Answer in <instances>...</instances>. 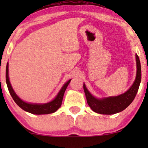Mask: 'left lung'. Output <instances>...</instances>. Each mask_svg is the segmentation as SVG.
I'll return each instance as SVG.
<instances>
[{
    "mask_svg": "<svg viewBox=\"0 0 148 148\" xmlns=\"http://www.w3.org/2000/svg\"><path fill=\"white\" fill-rule=\"evenodd\" d=\"M137 73L135 79L127 92L116 96H109L103 98H97L93 96L84 84V90L87 102L91 109L95 112L101 114H113L124 110L131 104L139 90L141 79V64L139 56L135 54Z\"/></svg>",
    "mask_w": 148,
    "mask_h": 148,
    "instance_id": "left-lung-1",
    "label": "left lung"
}]
</instances>
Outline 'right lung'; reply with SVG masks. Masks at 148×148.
<instances>
[{"instance_id": "add662e5", "label": "right lung", "mask_w": 148, "mask_h": 148, "mask_svg": "<svg viewBox=\"0 0 148 148\" xmlns=\"http://www.w3.org/2000/svg\"><path fill=\"white\" fill-rule=\"evenodd\" d=\"M69 79L66 82L60 89L58 94L56 95L52 101L44 104H38V103H29L26 102L21 100L19 96L16 94L15 91L12 88L11 83L9 81V62H7L6 66V82H7L8 90L9 91L10 94L15 101L16 104L23 110L34 114H47L55 112L61 106L62 98H63L64 92H65L68 85L71 82Z\"/></svg>"}]
</instances>
